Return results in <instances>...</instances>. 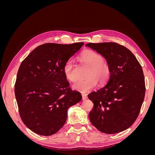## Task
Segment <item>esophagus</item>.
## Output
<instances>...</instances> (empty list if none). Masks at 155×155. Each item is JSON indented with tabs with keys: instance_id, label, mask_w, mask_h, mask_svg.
Wrapping results in <instances>:
<instances>
[{
	"instance_id": "1",
	"label": "esophagus",
	"mask_w": 155,
	"mask_h": 155,
	"mask_svg": "<svg viewBox=\"0 0 155 155\" xmlns=\"http://www.w3.org/2000/svg\"><path fill=\"white\" fill-rule=\"evenodd\" d=\"M81 95H82V98H83V100H85L87 99V94H85V93H82Z\"/></svg>"
}]
</instances>
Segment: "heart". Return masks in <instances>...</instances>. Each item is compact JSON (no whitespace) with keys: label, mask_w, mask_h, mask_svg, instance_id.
I'll list each match as a JSON object with an SVG mask.
<instances>
[{"label":"heart","mask_w":155,"mask_h":155,"mask_svg":"<svg viewBox=\"0 0 155 155\" xmlns=\"http://www.w3.org/2000/svg\"><path fill=\"white\" fill-rule=\"evenodd\" d=\"M82 61L90 67L87 74V78L79 80L73 85L75 90L80 92H88L94 88L97 83L101 85H105L109 80L111 70L109 64L103 61V57L98 53L92 50H87L81 55ZM63 72L67 80L75 81L76 79L74 71V61L68 59L64 63Z\"/></svg>","instance_id":"1"}]
</instances>
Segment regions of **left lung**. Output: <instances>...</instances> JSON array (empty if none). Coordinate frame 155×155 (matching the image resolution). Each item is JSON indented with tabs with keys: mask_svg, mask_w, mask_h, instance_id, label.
I'll list each match as a JSON object with an SVG mask.
<instances>
[{
	"mask_svg": "<svg viewBox=\"0 0 155 155\" xmlns=\"http://www.w3.org/2000/svg\"><path fill=\"white\" fill-rule=\"evenodd\" d=\"M86 46L104 57L111 70L107 85L88 95L94 104L89 119L102 133L121 132L133 124L141 109L145 93L142 68L134 54L118 43Z\"/></svg>",
	"mask_w": 155,
	"mask_h": 155,
	"instance_id": "1",
	"label": "left lung"
}]
</instances>
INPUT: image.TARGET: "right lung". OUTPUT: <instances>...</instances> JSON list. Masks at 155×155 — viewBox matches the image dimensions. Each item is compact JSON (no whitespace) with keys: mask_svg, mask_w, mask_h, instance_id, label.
<instances>
[{"mask_svg":"<svg viewBox=\"0 0 155 155\" xmlns=\"http://www.w3.org/2000/svg\"><path fill=\"white\" fill-rule=\"evenodd\" d=\"M83 43H46L33 50L18 68L15 94L23 123L33 132L51 136L66 122L68 109L82 99L64 76V63Z\"/></svg>","mask_w":155,"mask_h":155,"instance_id":"right-lung-1","label":"right lung"}]
</instances>
